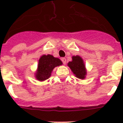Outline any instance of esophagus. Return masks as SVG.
Returning <instances> with one entry per match:
<instances>
[{
  "instance_id": "1",
  "label": "esophagus",
  "mask_w": 123,
  "mask_h": 123,
  "mask_svg": "<svg viewBox=\"0 0 123 123\" xmlns=\"http://www.w3.org/2000/svg\"><path fill=\"white\" fill-rule=\"evenodd\" d=\"M62 61L63 63L64 64V65H65L66 64V63H67V59L65 58H62Z\"/></svg>"
}]
</instances>
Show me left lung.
<instances>
[{"label": "left lung", "instance_id": "8db88e82", "mask_svg": "<svg viewBox=\"0 0 123 123\" xmlns=\"http://www.w3.org/2000/svg\"><path fill=\"white\" fill-rule=\"evenodd\" d=\"M68 66L73 73L78 79H84L87 74V70L84 60L79 55L72 56V60L69 62Z\"/></svg>", "mask_w": 123, "mask_h": 123}]
</instances>
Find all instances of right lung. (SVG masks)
<instances>
[{
    "instance_id": "right-lung-1",
    "label": "right lung",
    "mask_w": 123,
    "mask_h": 123,
    "mask_svg": "<svg viewBox=\"0 0 123 123\" xmlns=\"http://www.w3.org/2000/svg\"><path fill=\"white\" fill-rule=\"evenodd\" d=\"M63 64L62 62L53 55H43L39 60L37 69L34 74L35 78L39 81H44L50 77L53 69Z\"/></svg>"
}]
</instances>
